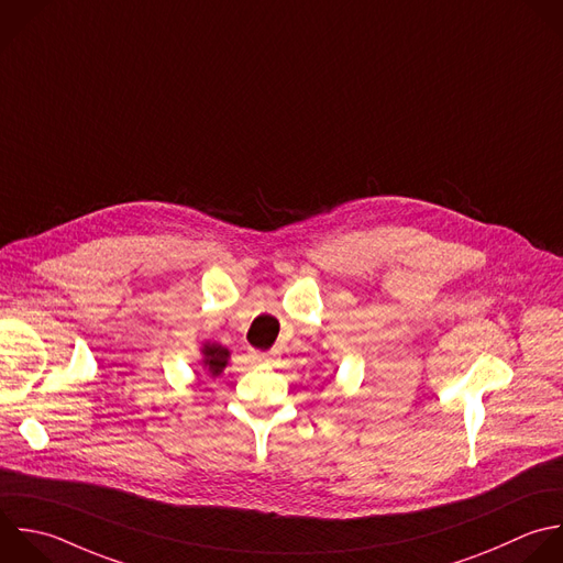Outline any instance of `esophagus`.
Masks as SVG:
<instances>
[{
	"instance_id": "obj_1",
	"label": "esophagus",
	"mask_w": 563,
	"mask_h": 563,
	"mask_svg": "<svg viewBox=\"0 0 563 563\" xmlns=\"http://www.w3.org/2000/svg\"><path fill=\"white\" fill-rule=\"evenodd\" d=\"M251 358L255 361V363H275L277 361V352H255V350H251Z\"/></svg>"
}]
</instances>
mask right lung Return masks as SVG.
I'll return each instance as SVG.
<instances>
[{"instance_id":"obj_1","label":"right lung","mask_w":563,"mask_h":563,"mask_svg":"<svg viewBox=\"0 0 563 563\" xmlns=\"http://www.w3.org/2000/svg\"><path fill=\"white\" fill-rule=\"evenodd\" d=\"M200 363H202V369L207 372V376L216 378L224 372V367L229 365V358H231V352L229 347L220 345V343H213V341H205L200 345Z\"/></svg>"}]
</instances>
